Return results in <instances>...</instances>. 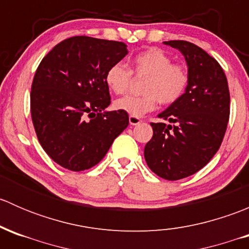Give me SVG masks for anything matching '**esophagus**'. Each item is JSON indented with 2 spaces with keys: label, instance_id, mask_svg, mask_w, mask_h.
<instances>
[{
  "label": "esophagus",
  "instance_id": "obj_1",
  "mask_svg": "<svg viewBox=\"0 0 249 249\" xmlns=\"http://www.w3.org/2000/svg\"><path fill=\"white\" fill-rule=\"evenodd\" d=\"M129 123H130V125H139V124H141V123H142V120H141L140 118L132 117V115H130Z\"/></svg>",
  "mask_w": 249,
  "mask_h": 249
}]
</instances>
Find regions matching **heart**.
<instances>
[{"label": "heart", "instance_id": "b5f03b06", "mask_svg": "<svg viewBox=\"0 0 249 249\" xmlns=\"http://www.w3.org/2000/svg\"><path fill=\"white\" fill-rule=\"evenodd\" d=\"M132 73L147 76L143 84L144 95H127L113 104L114 109L132 117H142L153 110L158 101L166 106L175 104L184 95L189 85L187 67L172 62L171 56L157 47L137 53L131 59V71L120 62L112 65L106 71L105 82L110 91L122 95L129 89Z\"/></svg>", "mask_w": 249, "mask_h": 249}]
</instances>
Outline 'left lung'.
<instances>
[{
	"label": "left lung",
	"instance_id": "1",
	"mask_svg": "<svg viewBox=\"0 0 249 249\" xmlns=\"http://www.w3.org/2000/svg\"><path fill=\"white\" fill-rule=\"evenodd\" d=\"M164 44L179 50L187 61L189 85L177 102L150 123L153 137L144 159L155 175L177 180L201 170L219 149L230 114V94L224 71L214 57L187 41Z\"/></svg>",
	"mask_w": 249,
	"mask_h": 249
}]
</instances>
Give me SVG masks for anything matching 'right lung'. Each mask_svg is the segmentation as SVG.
<instances>
[{"label": "right lung", "instance_id": "obj_1", "mask_svg": "<svg viewBox=\"0 0 249 249\" xmlns=\"http://www.w3.org/2000/svg\"><path fill=\"white\" fill-rule=\"evenodd\" d=\"M127 54L123 42L76 36L56 44L39 64L31 87V118L44 152L60 166L83 171L99 164L129 125L106 110V71Z\"/></svg>", "mask_w": 249, "mask_h": 249}]
</instances>
